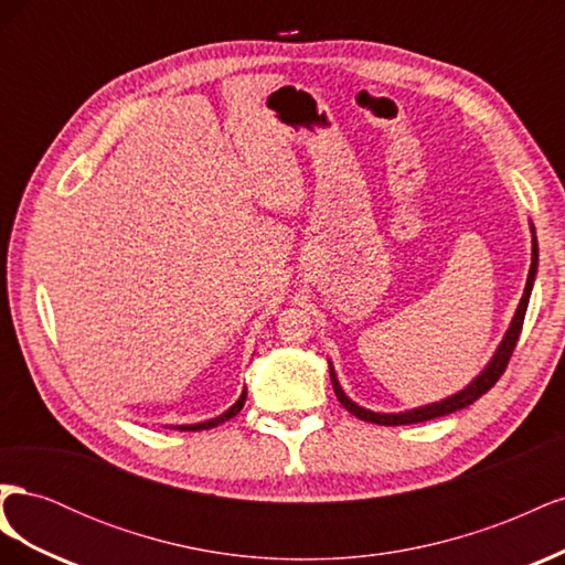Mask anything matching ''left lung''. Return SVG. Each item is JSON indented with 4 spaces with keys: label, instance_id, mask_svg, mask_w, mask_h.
<instances>
[{
    "label": "left lung",
    "instance_id": "1",
    "mask_svg": "<svg viewBox=\"0 0 565 565\" xmlns=\"http://www.w3.org/2000/svg\"><path fill=\"white\" fill-rule=\"evenodd\" d=\"M530 233H533V254H530V270H527V280H525L523 297L519 301V309H516L514 318H511L509 330L504 332L498 351L492 353L488 365L481 372H478L476 377L465 388L452 393V396L443 398V401H436V403H429V405H419V407H413V409H403V413H374V409H367L363 405H358V403H353L347 396L344 388H341V384L337 380L334 365L328 361L330 363L332 388L337 393L339 403L344 405L351 415H355L358 419H363V422L382 424V426H401V424H417V422H426V419H436V417H443V415L457 413V409L469 407L473 401L481 398L486 391H490L494 386V382L502 377V372L507 370L509 358H511V353H514V349H516V341H519V334H521V328H523V318H525V311H527L530 292H533V282H535V276H537V237H535V226L533 224H530Z\"/></svg>",
    "mask_w": 565,
    "mask_h": 565
}]
</instances>
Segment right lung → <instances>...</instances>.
<instances>
[{"instance_id": "add662e5", "label": "right lung", "mask_w": 565, "mask_h": 565, "mask_svg": "<svg viewBox=\"0 0 565 565\" xmlns=\"http://www.w3.org/2000/svg\"><path fill=\"white\" fill-rule=\"evenodd\" d=\"M245 401H247V388H243L241 398H237V401L226 409L224 415H218V417H214V419H204V422H198V424H179V426H169V429H179V431H204V429H212V426L224 424V422H228L231 417H235L237 413H241L243 405H245Z\"/></svg>"}]
</instances>
